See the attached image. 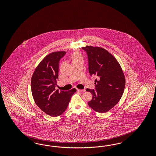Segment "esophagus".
Segmentation results:
<instances>
[{
  "label": "esophagus",
  "mask_w": 156,
  "mask_h": 156,
  "mask_svg": "<svg viewBox=\"0 0 156 156\" xmlns=\"http://www.w3.org/2000/svg\"><path fill=\"white\" fill-rule=\"evenodd\" d=\"M77 91H78V92H81V93H82V92H84L85 91V89H83V90H80V89H77Z\"/></svg>",
  "instance_id": "34e87169"
}]
</instances>
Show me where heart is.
Returning <instances> with one entry per match:
<instances>
[{
  "instance_id": "obj_1",
  "label": "heart",
  "mask_w": 156,
  "mask_h": 156,
  "mask_svg": "<svg viewBox=\"0 0 156 156\" xmlns=\"http://www.w3.org/2000/svg\"><path fill=\"white\" fill-rule=\"evenodd\" d=\"M72 58H73V60L74 61V60H76V59H77L80 58V55L78 53H74L72 55Z\"/></svg>"
}]
</instances>
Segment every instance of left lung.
Returning <instances> with one entry per match:
<instances>
[{"instance_id": "1", "label": "left lung", "mask_w": 156, "mask_h": 156, "mask_svg": "<svg viewBox=\"0 0 156 156\" xmlns=\"http://www.w3.org/2000/svg\"><path fill=\"white\" fill-rule=\"evenodd\" d=\"M87 52L90 76L96 75L95 89H87L93 95L87 104L94 111L104 113L108 112L121 99L125 86L122 68L113 55L102 47H82Z\"/></svg>"}]
</instances>
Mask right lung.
<instances>
[{
	"label": "right lung",
	"instance_id": "obj_1",
	"mask_svg": "<svg viewBox=\"0 0 156 156\" xmlns=\"http://www.w3.org/2000/svg\"><path fill=\"white\" fill-rule=\"evenodd\" d=\"M65 51L49 54L43 59L34 72L31 81L34 101L48 115L57 117L66 110L76 89L69 91L55 90L58 79L59 62Z\"/></svg>",
	"mask_w": 156,
	"mask_h": 156
}]
</instances>
